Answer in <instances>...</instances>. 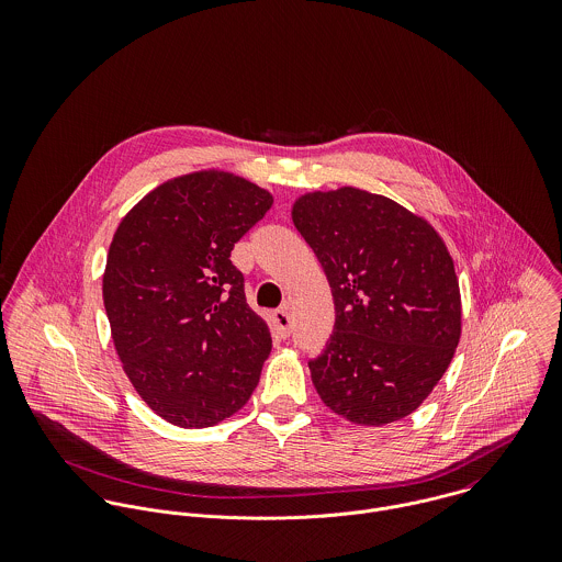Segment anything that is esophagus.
<instances>
[{
    "mask_svg": "<svg viewBox=\"0 0 562 562\" xmlns=\"http://www.w3.org/2000/svg\"><path fill=\"white\" fill-rule=\"evenodd\" d=\"M272 322H274V326H277V333L281 335V337H288L290 335V312L285 310V307H281V310H277L274 314H272Z\"/></svg>",
    "mask_w": 562,
    "mask_h": 562,
    "instance_id": "obj_1",
    "label": "esophagus"
}]
</instances>
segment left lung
Segmentation results:
<instances>
[{"label":"left lung","mask_w":562,"mask_h":562,"mask_svg":"<svg viewBox=\"0 0 562 562\" xmlns=\"http://www.w3.org/2000/svg\"><path fill=\"white\" fill-rule=\"evenodd\" d=\"M294 227L328 279L335 324L310 361L322 402L383 426L413 413L461 337V292L439 234L396 201L359 188L301 196Z\"/></svg>","instance_id":"1"}]
</instances>
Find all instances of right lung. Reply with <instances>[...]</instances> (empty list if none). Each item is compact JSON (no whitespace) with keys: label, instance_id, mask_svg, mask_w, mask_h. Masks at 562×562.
Wrapping results in <instances>:
<instances>
[{"label":"right lung","instance_id":"1","mask_svg":"<svg viewBox=\"0 0 562 562\" xmlns=\"http://www.w3.org/2000/svg\"><path fill=\"white\" fill-rule=\"evenodd\" d=\"M270 205L263 188L201 170L151 190L112 238L103 305L114 348L140 398L175 426L227 419L259 383L272 339L232 250Z\"/></svg>","mask_w":562,"mask_h":562}]
</instances>
